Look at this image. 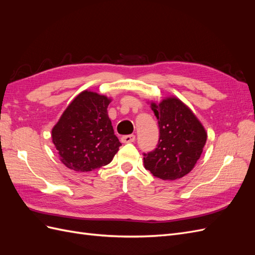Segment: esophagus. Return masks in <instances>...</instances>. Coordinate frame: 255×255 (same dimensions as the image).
<instances>
[{"label": "esophagus", "mask_w": 255, "mask_h": 255, "mask_svg": "<svg viewBox=\"0 0 255 255\" xmlns=\"http://www.w3.org/2000/svg\"><path fill=\"white\" fill-rule=\"evenodd\" d=\"M121 141L123 143H130L135 141V135H126L121 137Z\"/></svg>", "instance_id": "obj_1"}]
</instances>
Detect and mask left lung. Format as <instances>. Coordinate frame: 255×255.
I'll return each mask as SVG.
<instances>
[{"label": "left lung", "mask_w": 255, "mask_h": 255, "mask_svg": "<svg viewBox=\"0 0 255 255\" xmlns=\"http://www.w3.org/2000/svg\"><path fill=\"white\" fill-rule=\"evenodd\" d=\"M151 109L157 118L159 138L155 149L143 153L144 168L161 180L181 179L201 156L207 138L205 129L176 98L151 103Z\"/></svg>", "instance_id": "left-lung-1"}]
</instances>
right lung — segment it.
Returning <instances> with one entry per match:
<instances>
[{"label": "right lung", "instance_id": "add662e5", "mask_svg": "<svg viewBox=\"0 0 255 255\" xmlns=\"http://www.w3.org/2000/svg\"><path fill=\"white\" fill-rule=\"evenodd\" d=\"M111 99L85 90L76 97L52 129L61 163L78 172L110 164L121 142L107 115Z\"/></svg>", "mask_w": 255, "mask_h": 255}]
</instances>
